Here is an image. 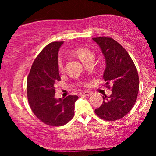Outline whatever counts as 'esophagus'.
<instances>
[{
    "label": "esophagus",
    "instance_id": "34e87169",
    "mask_svg": "<svg viewBox=\"0 0 156 156\" xmlns=\"http://www.w3.org/2000/svg\"><path fill=\"white\" fill-rule=\"evenodd\" d=\"M92 94V92L90 91H86V92H82L79 94L80 96H90Z\"/></svg>",
    "mask_w": 156,
    "mask_h": 156
}]
</instances>
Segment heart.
<instances>
[{
	"instance_id": "obj_1",
	"label": "heart",
	"mask_w": 156,
	"mask_h": 156,
	"mask_svg": "<svg viewBox=\"0 0 156 156\" xmlns=\"http://www.w3.org/2000/svg\"><path fill=\"white\" fill-rule=\"evenodd\" d=\"M76 53L79 57V58L82 62H84L85 61L89 59V58H94V53L92 51H89V49L86 48H80L76 51ZM58 69L60 73L64 72V64L62 59L58 61Z\"/></svg>"
}]
</instances>
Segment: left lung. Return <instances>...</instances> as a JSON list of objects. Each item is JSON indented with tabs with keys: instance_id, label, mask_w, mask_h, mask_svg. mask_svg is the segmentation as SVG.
Listing matches in <instances>:
<instances>
[{
	"instance_id": "8db88e82",
	"label": "left lung",
	"mask_w": 156,
	"mask_h": 156,
	"mask_svg": "<svg viewBox=\"0 0 156 156\" xmlns=\"http://www.w3.org/2000/svg\"><path fill=\"white\" fill-rule=\"evenodd\" d=\"M92 39L105 57V86L110 88L112 84V94L103 96V104L94 112L102 119L118 120L131 110L136 101L139 89L136 67L126 50L114 39L100 37Z\"/></svg>"
}]
</instances>
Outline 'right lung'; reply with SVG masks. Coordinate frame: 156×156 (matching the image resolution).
<instances>
[{
    "label": "right lung",
    "mask_w": 156,
    "mask_h": 156,
    "mask_svg": "<svg viewBox=\"0 0 156 156\" xmlns=\"http://www.w3.org/2000/svg\"><path fill=\"white\" fill-rule=\"evenodd\" d=\"M63 42H53L43 48L35 58L27 78V96L32 112L39 120L51 126H61L74 116L77 95L55 98V84L60 81L58 50Z\"/></svg>",
    "instance_id": "add662e5"
}]
</instances>
